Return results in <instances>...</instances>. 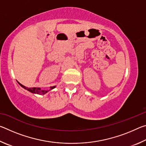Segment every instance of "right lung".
I'll return each mask as SVG.
<instances>
[{
  "label": "right lung",
  "instance_id": "1",
  "mask_svg": "<svg viewBox=\"0 0 146 146\" xmlns=\"http://www.w3.org/2000/svg\"><path fill=\"white\" fill-rule=\"evenodd\" d=\"M18 83L19 84V85L21 86L22 88H23L25 89V90H28V91H29V92H31L32 93H34V94H38V95H44V94H46L48 92V91L52 90L53 89L55 88L56 86H51V87L49 88V90H41V88H27V87H25V86H23V84H21V83H19L18 82Z\"/></svg>",
  "mask_w": 146,
  "mask_h": 146
}]
</instances>
